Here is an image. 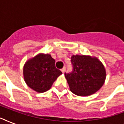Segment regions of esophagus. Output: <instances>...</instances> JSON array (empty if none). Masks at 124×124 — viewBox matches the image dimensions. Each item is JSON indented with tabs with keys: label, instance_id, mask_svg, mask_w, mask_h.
Returning a JSON list of instances; mask_svg holds the SVG:
<instances>
[{
	"label": "esophagus",
	"instance_id": "obj_1",
	"mask_svg": "<svg viewBox=\"0 0 124 124\" xmlns=\"http://www.w3.org/2000/svg\"><path fill=\"white\" fill-rule=\"evenodd\" d=\"M61 71H62L63 73H64V72L66 71V67H64V68H62V70H61Z\"/></svg>",
	"mask_w": 124,
	"mask_h": 124
}]
</instances>
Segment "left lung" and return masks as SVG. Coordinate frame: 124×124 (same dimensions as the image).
<instances>
[{"instance_id":"1","label":"left lung","mask_w":124,"mask_h":124,"mask_svg":"<svg viewBox=\"0 0 124 124\" xmlns=\"http://www.w3.org/2000/svg\"><path fill=\"white\" fill-rule=\"evenodd\" d=\"M73 71L65 73L70 91L78 96L94 94L104 85L106 78V69L96 57L86 55L71 56Z\"/></svg>"}]
</instances>
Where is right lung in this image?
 <instances>
[{
	"mask_svg": "<svg viewBox=\"0 0 124 124\" xmlns=\"http://www.w3.org/2000/svg\"><path fill=\"white\" fill-rule=\"evenodd\" d=\"M62 74L61 71L56 68L55 60L49 54H38L28 60L23 68L26 84L38 93L49 90Z\"/></svg>",
	"mask_w": 124,
	"mask_h": 124,
	"instance_id": "1",
	"label": "right lung"
}]
</instances>
